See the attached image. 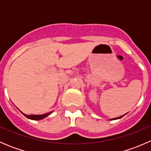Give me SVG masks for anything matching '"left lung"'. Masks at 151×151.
I'll return each instance as SVG.
<instances>
[{
	"instance_id": "left-lung-1",
	"label": "left lung",
	"mask_w": 151,
	"mask_h": 151,
	"mask_svg": "<svg viewBox=\"0 0 151 151\" xmlns=\"http://www.w3.org/2000/svg\"><path fill=\"white\" fill-rule=\"evenodd\" d=\"M123 115H122V116H121V117H118V118H114V119H118V118H122V117L123 116ZM112 120H113V119H112Z\"/></svg>"
}]
</instances>
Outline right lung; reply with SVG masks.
Here are the masks:
<instances>
[{
	"instance_id": "right-lung-1",
	"label": "right lung",
	"mask_w": 151,
	"mask_h": 151,
	"mask_svg": "<svg viewBox=\"0 0 151 151\" xmlns=\"http://www.w3.org/2000/svg\"><path fill=\"white\" fill-rule=\"evenodd\" d=\"M21 112V111H20ZM52 112H48V113H46V114H44V115H25V114L24 113H22L24 115H25L26 118H29V119H31V120H35V121H39V120H42L43 119V118H46L47 116H48L49 115H50V113H51Z\"/></svg>"
}]
</instances>
